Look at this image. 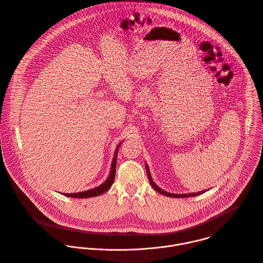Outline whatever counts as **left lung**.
<instances>
[{
  "label": "left lung",
  "instance_id": "8db88e82",
  "mask_svg": "<svg viewBox=\"0 0 263 263\" xmlns=\"http://www.w3.org/2000/svg\"><path fill=\"white\" fill-rule=\"evenodd\" d=\"M145 168H146V173H147V178H148V181H149V184L151 186L159 193L165 195V196H169V197H174V198H184V197H193V196H197L199 194H202L204 193L205 191H201V192H197V193H189V194H172V193H168V192H165L164 190L160 189L155 183L154 181L152 180V177H151V173H149V169L147 167V165H145Z\"/></svg>",
  "mask_w": 263,
  "mask_h": 263
}]
</instances>
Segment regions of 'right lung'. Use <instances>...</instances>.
I'll return each mask as SVG.
<instances>
[{"label":"right lung","instance_id":"right-lung-1","mask_svg":"<svg viewBox=\"0 0 263 263\" xmlns=\"http://www.w3.org/2000/svg\"><path fill=\"white\" fill-rule=\"evenodd\" d=\"M121 143L119 144V146L117 147L116 149V154H115V158H114V161H112V164H111V170H110V174L108 179L102 184L100 185L99 187L97 188H94V189H91V190H87V191H83V192H79V193H70V194H64L62 193L63 195L65 196H68V197H74V198H89V197H95V196H99L101 194H103L104 192H106L114 184V181H115V177H116V167H117V157H118V151H119V147H120Z\"/></svg>","mask_w":263,"mask_h":263}]
</instances>
